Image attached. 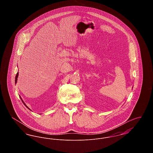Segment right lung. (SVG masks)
Here are the masks:
<instances>
[{
	"instance_id": "right-lung-1",
	"label": "right lung",
	"mask_w": 153,
	"mask_h": 153,
	"mask_svg": "<svg viewBox=\"0 0 153 153\" xmlns=\"http://www.w3.org/2000/svg\"><path fill=\"white\" fill-rule=\"evenodd\" d=\"M18 74H19V73H18V72H17V73H16V76H15V84L17 82L18 77ZM20 98H21V100H22V102L24 104V105H25V106H26V107H27L28 109H30V110L31 111V109H30L29 108V107H27V106L26 105V104L25 103V102L23 101V100H22V98H21V96H20Z\"/></svg>"
}]
</instances>
